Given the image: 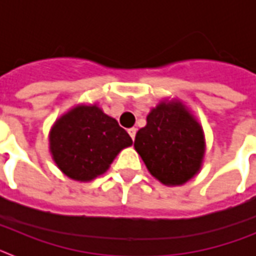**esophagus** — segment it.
<instances>
[{"instance_id":"1","label":"esophagus","mask_w":256,"mask_h":256,"mask_svg":"<svg viewBox=\"0 0 256 256\" xmlns=\"http://www.w3.org/2000/svg\"><path fill=\"white\" fill-rule=\"evenodd\" d=\"M128 133H130V136L132 137V140H134L136 133H137V130H136V128H130V130H128Z\"/></svg>"}]
</instances>
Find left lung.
<instances>
[{"mask_svg": "<svg viewBox=\"0 0 256 256\" xmlns=\"http://www.w3.org/2000/svg\"><path fill=\"white\" fill-rule=\"evenodd\" d=\"M137 132L134 148L151 176L166 186H180L198 173L205 154L200 123L180 101H162Z\"/></svg>", "mask_w": 256, "mask_h": 256, "instance_id": "obj_1", "label": "left lung"}]
</instances>
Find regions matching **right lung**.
<instances>
[{"mask_svg":"<svg viewBox=\"0 0 256 256\" xmlns=\"http://www.w3.org/2000/svg\"><path fill=\"white\" fill-rule=\"evenodd\" d=\"M132 144L130 134L96 104L76 106L50 130L54 162L65 176L80 182L105 173L118 154Z\"/></svg>","mask_w":256,"mask_h":256,"instance_id":"1","label":"right lung"}]
</instances>
